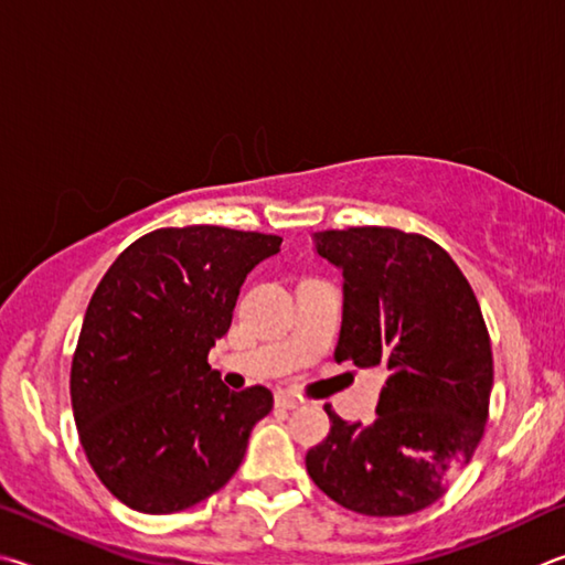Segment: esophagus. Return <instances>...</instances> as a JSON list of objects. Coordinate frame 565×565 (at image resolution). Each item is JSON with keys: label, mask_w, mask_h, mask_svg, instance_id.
<instances>
[{"label": "esophagus", "mask_w": 565, "mask_h": 565, "mask_svg": "<svg viewBox=\"0 0 565 565\" xmlns=\"http://www.w3.org/2000/svg\"><path fill=\"white\" fill-rule=\"evenodd\" d=\"M275 404H277V407H282V409H298L302 399L295 397V394H290V392H280L275 397Z\"/></svg>", "instance_id": "1"}]
</instances>
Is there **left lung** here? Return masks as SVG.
<instances>
[{
    "mask_svg": "<svg viewBox=\"0 0 565 565\" xmlns=\"http://www.w3.org/2000/svg\"><path fill=\"white\" fill-rule=\"evenodd\" d=\"M315 253L342 270L334 360L382 367L377 419L332 422L305 467L320 491L367 516L431 507L483 437L493 384L487 324L449 253L397 227L312 235Z\"/></svg>",
    "mask_w": 565,
    "mask_h": 565,
    "instance_id": "left-lung-1",
    "label": "left lung"
}]
</instances>
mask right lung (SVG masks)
Returning a JSON list of instances; mask_svg holds the SVG:
<instances>
[{
	"mask_svg": "<svg viewBox=\"0 0 565 565\" xmlns=\"http://www.w3.org/2000/svg\"><path fill=\"white\" fill-rule=\"evenodd\" d=\"M280 243L217 225L161 227L98 282L72 362V407L88 463L126 507L191 509L241 467L273 394L231 392L207 352L231 328L247 273Z\"/></svg>",
	"mask_w": 565,
	"mask_h": 565,
	"instance_id": "obj_1",
	"label": "right lung"
}]
</instances>
